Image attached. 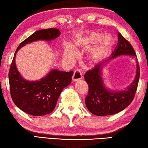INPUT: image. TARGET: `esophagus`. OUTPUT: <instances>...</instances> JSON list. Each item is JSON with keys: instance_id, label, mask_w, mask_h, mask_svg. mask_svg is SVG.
Instances as JSON below:
<instances>
[{"instance_id": "34e87169", "label": "esophagus", "mask_w": 148, "mask_h": 148, "mask_svg": "<svg viewBox=\"0 0 148 148\" xmlns=\"http://www.w3.org/2000/svg\"><path fill=\"white\" fill-rule=\"evenodd\" d=\"M82 78V72H80L79 70H76V71H75L74 72L73 76H72V80H73L74 82H76V81H78L79 79H81Z\"/></svg>"}]
</instances>
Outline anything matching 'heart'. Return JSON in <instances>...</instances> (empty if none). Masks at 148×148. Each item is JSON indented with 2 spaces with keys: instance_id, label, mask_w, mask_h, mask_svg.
<instances>
[{
  "instance_id": "obj_1",
  "label": "heart",
  "mask_w": 148,
  "mask_h": 148,
  "mask_svg": "<svg viewBox=\"0 0 148 148\" xmlns=\"http://www.w3.org/2000/svg\"><path fill=\"white\" fill-rule=\"evenodd\" d=\"M101 34L98 32H92L86 40L87 43H95L101 38ZM110 40L108 36L102 37L99 44L92 50L91 55L92 57L95 59H98L102 56L104 50L109 46ZM64 58L66 59H72L76 56V51L72 46V45L69 42H65L64 44Z\"/></svg>"
}]
</instances>
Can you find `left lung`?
Listing matches in <instances>:
<instances>
[{
  "label": "left lung",
  "mask_w": 148,
  "mask_h": 148,
  "mask_svg": "<svg viewBox=\"0 0 148 148\" xmlns=\"http://www.w3.org/2000/svg\"><path fill=\"white\" fill-rule=\"evenodd\" d=\"M132 56L137 61V74L134 81L125 90L110 91L104 86L101 70L104 64L117 56ZM140 77V66L136 53L131 44L122 35L118 34V44L108 59L96 64L87 71L84 78L88 84V95L85 99L89 111L98 116H110L122 111L133 101Z\"/></svg>",
  "instance_id": "8db88e82"
}]
</instances>
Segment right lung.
<instances>
[{
  "label": "right lung",
  "instance_id": "right-lung-1",
  "mask_svg": "<svg viewBox=\"0 0 148 148\" xmlns=\"http://www.w3.org/2000/svg\"><path fill=\"white\" fill-rule=\"evenodd\" d=\"M60 34L57 29L39 30L22 42L15 52L8 74L11 97L20 110L32 116H45L53 111L61 92L71 83L74 72L53 69L38 81H28L17 71L16 55L27 44L37 40L51 41Z\"/></svg>",
  "mask_w": 148,
  "mask_h": 148
}]
</instances>
